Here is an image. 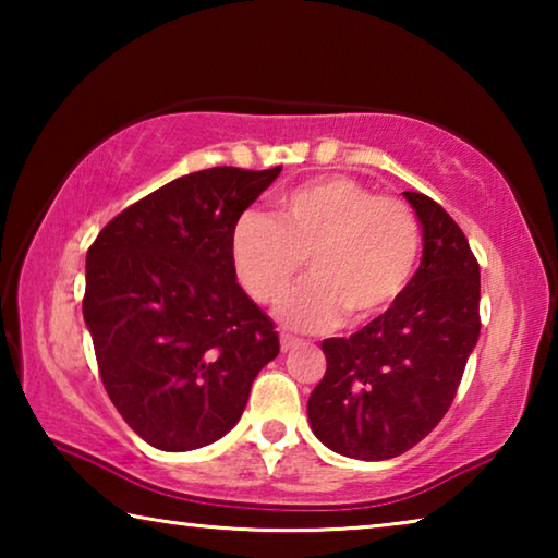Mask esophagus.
Returning a JSON list of instances; mask_svg holds the SVG:
<instances>
[{
    "label": "esophagus",
    "instance_id": "esophagus-1",
    "mask_svg": "<svg viewBox=\"0 0 558 558\" xmlns=\"http://www.w3.org/2000/svg\"><path fill=\"white\" fill-rule=\"evenodd\" d=\"M295 344H300L298 337H292L288 332H280V349H282V352H288V349H292Z\"/></svg>",
    "mask_w": 558,
    "mask_h": 558
}]
</instances>
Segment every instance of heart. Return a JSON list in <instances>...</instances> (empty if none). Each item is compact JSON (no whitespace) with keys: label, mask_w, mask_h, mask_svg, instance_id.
Instances as JSON below:
<instances>
[{"label":"heart","mask_w":558,"mask_h":558,"mask_svg":"<svg viewBox=\"0 0 558 558\" xmlns=\"http://www.w3.org/2000/svg\"><path fill=\"white\" fill-rule=\"evenodd\" d=\"M231 256L241 286L260 305H278L307 258L313 276L280 317L323 332L344 317L369 323L401 300L418 268L421 229L405 202L335 174L282 196L278 219L245 211L233 226Z\"/></svg>","instance_id":"obj_1"}]
</instances>
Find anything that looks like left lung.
<instances>
[{
  "mask_svg": "<svg viewBox=\"0 0 558 558\" xmlns=\"http://www.w3.org/2000/svg\"><path fill=\"white\" fill-rule=\"evenodd\" d=\"M423 226V258L391 310L323 342L327 372L307 401L315 436L339 456L389 460L448 413L480 337V263L452 216L403 192Z\"/></svg>",
  "mask_w": 558,
  "mask_h": 558,
  "instance_id": "1",
  "label": "left lung"
}]
</instances>
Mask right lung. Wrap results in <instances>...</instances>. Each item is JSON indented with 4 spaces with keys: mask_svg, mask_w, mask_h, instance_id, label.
<instances>
[{
    "mask_svg": "<svg viewBox=\"0 0 558 558\" xmlns=\"http://www.w3.org/2000/svg\"><path fill=\"white\" fill-rule=\"evenodd\" d=\"M282 167L179 177L106 223L86 258L83 317L128 426L182 452L226 436L280 352L272 319L235 282L233 226Z\"/></svg>",
    "mask_w": 558,
    "mask_h": 558,
    "instance_id": "1",
    "label": "right lung"
}]
</instances>
